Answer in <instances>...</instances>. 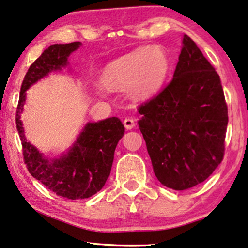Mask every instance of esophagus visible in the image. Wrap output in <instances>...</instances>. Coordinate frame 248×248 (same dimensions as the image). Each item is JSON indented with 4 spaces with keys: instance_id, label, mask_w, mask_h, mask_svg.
I'll list each match as a JSON object with an SVG mask.
<instances>
[{
    "instance_id": "34e87169",
    "label": "esophagus",
    "mask_w": 248,
    "mask_h": 248,
    "mask_svg": "<svg viewBox=\"0 0 248 248\" xmlns=\"http://www.w3.org/2000/svg\"><path fill=\"white\" fill-rule=\"evenodd\" d=\"M123 123H124V126L126 130H132V128L135 126V122L133 118H125Z\"/></svg>"
}]
</instances>
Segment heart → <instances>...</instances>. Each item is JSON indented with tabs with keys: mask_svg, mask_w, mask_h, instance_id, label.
Returning <instances> with one entry per match:
<instances>
[{
	"mask_svg": "<svg viewBox=\"0 0 248 248\" xmlns=\"http://www.w3.org/2000/svg\"><path fill=\"white\" fill-rule=\"evenodd\" d=\"M168 71L166 52L159 46H143L107 64L100 82L108 91H123L131 85L135 97L146 98L161 88Z\"/></svg>",
	"mask_w": 248,
	"mask_h": 248,
	"instance_id": "1",
	"label": "heart"
}]
</instances>
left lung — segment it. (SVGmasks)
I'll list each match as a JSON object with an SVG mask.
<instances>
[{
	"mask_svg": "<svg viewBox=\"0 0 248 248\" xmlns=\"http://www.w3.org/2000/svg\"><path fill=\"white\" fill-rule=\"evenodd\" d=\"M138 110L154 173L163 186L192 188L221 163L228 124L221 81L186 34L172 80Z\"/></svg>",
	"mask_w": 248,
	"mask_h": 248,
	"instance_id": "obj_1",
	"label": "left lung"
}]
</instances>
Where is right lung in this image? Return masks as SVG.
I'll return each instance as SVG.
<instances>
[{
  "instance_id": "obj_1",
  "label": "right lung",
  "mask_w": 248,
  "mask_h": 248,
  "mask_svg": "<svg viewBox=\"0 0 248 248\" xmlns=\"http://www.w3.org/2000/svg\"><path fill=\"white\" fill-rule=\"evenodd\" d=\"M79 45L80 42L75 41L49 46L31 64L21 86L16 115L28 171L50 191L71 200L92 197L105 185L112 170L116 145L124 135L123 123L117 117L88 123L66 155L57 160H46L33 145L27 142L20 114L23 109L27 89L50 71L66 66L67 58Z\"/></svg>"
}]
</instances>
